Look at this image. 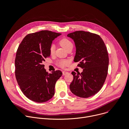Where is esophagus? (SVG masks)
I'll return each mask as SVG.
<instances>
[{
  "label": "esophagus",
  "instance_id": "obj_1",
  "mask_svg": "<svg viewBox=\"0 0 129 129\" xmlns=\"http://www.w3.org/2000/svg\"><path fill=\"white\" fill-rule=\"evenodd\" d=\"M62 73H63V75H66L67 74H68V72H67V71H62Z\"/></svg>",
  "mask_w": 129,
  "mask_h": 129
}]
</instances>
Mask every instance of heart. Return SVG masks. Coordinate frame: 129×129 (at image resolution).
Returning <instances> with one entry per match:
<instances>
[{"label": "heart", "instance_id": "1", "mask_svg": "<svg viewBox=\"0 0 129 129\" xmlns=\"http://www.w3.org/2000/svg\"><path fill=\"white\" fill-rule=\"evenodd\" d=\"M59 43L62 47H63L66 50H67V49L70 47L72 46L73 47L72 43L69 39L65 38H62L61 40H60L59 41ZM49 51L51 55H53L54 54L55 46L53 44L50 46L49 48ZM70 62L71 61L69 59H61L57 61V65L62 68H64L66 67L69 66V64H70Z\"/></svg>", "mask_w": 129, "mask_h": 129}]
</instances>
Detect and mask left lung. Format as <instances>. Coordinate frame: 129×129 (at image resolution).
<instances>
[{
  "label": "left lung",
  "instance_id": "obj_1",
  "mask_svg": "<svg viewBox=\"0 0 129 129\" xmlns=\"http://www.w3.org/2000/svg\"><path fill=\"white\" fill-rule=\"evenodd\" d=\"M75 44V62L83 72L73 71V79L70 84L71 92L80 98H87L95 95L102 88L107 76L109 54L101 37L96 34L82 30L68 34Z\"/></svg>",
  "mask_w": 129,
  "mask_h": 129
}]
</instances>
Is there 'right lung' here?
I'll use <instances>...</instances> for the list:
<instances>
[{"label":"right lung","instance_id":"1","mask_svg":"<svg viewBox=\"0 0 129 129\" xmlns=\"http://www.w3.org/2000/svg\"><path fill=\"white\" fill-rule=\"evenodd\" d=\"M61 34L44 30L28 34L19 44L15 59V75L22 93L28 99L44 103L55 94L57 81L62 75L60 70L48 73L43 64L50 56L52 41Z\"/></svg>","mask_w":129,"mask_h":129}]
</instances>
